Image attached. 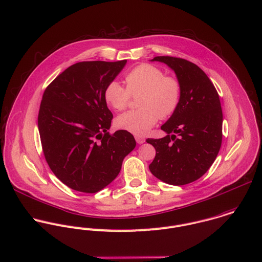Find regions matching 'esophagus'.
I'll use <instances>...</instances> for the list:
<instances>
[{"label": "esophagus", "instance_id": "obj_1", "mask_svg": "<svg viewBox=\"0 0 262 262\" xmlns=\"http://www.w3.org/2000/svg\"><path fill=\"white\" fill-rule=\"evenodd\" d=\"M135 140H136V142H137L138 144H142V143H144V141H145V139H144L143 137H141V136H135Z\"/></svg>", "mask_w": 262, "mask_h": 262}]
</instances>
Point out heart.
Instances as JSON below:
<instances>
[{
    "mask_svg": "<svg viewBox=\"0 0 262 262\" xmlns=\"http://www.w3.org/2000/svg\"><path fill=\"white\" fill-rule=\"evenodd\" d=\"M126 88L118 81L110 82L103 92L106 104L115 111L125 110L131 96L138 97L139 110L127 112L117 117L118 129L141 136L148 132L160 119L171 117L181 100V85L173 77L151 64H140L126 77Z\"/></svg>",
    "mask_w": 262,
    "mask_h": 262,
    "instance_id": "heart-1",
    "label": "heart"
}]
</instances>
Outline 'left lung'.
<instances>
[{"instance_id": "left-lung-1", "label": "left lung", "mask_w": 262, "mask_h": 262, "mask_svg": "<svg viewBox=\"0 0 262 262\" xmlns=\"http://www.w3.org/2000/svg\"><path fill=\"white\" fill-rule=\"evenodd\" d=\"M151 61L163 62L174 71L181 85V100L176 112L161 127L167 135L146 139L156 148L149 170L168 184H187L208 171L220 149L222 110L219 95L196 64L172 56H157Z\"/></svg>"}]
</instances>
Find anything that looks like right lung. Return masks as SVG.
<instances>
[{"instance_id": "obj_1", "label": "right lung", "mask_w": 262, "mask_h": 262, "mask_svg": "<svg viewBox=\"0 0 262 262\" xmlns=\"http://www.w3.org/2000/svg\"><path fill=\"white\" fill-rule=\"evenodd\" d=\"M126 62H78L43 94L38 117L43 152L55 176L72 189L94 193L107 186L136 145L128 131L110 134L113 114L103 97Z\"/></svg>"}]
</instances>
